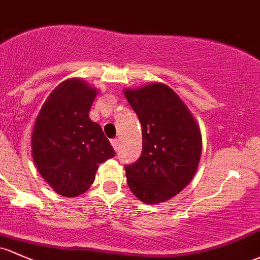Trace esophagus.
<instances>
[{"label": "esophagus", "mask_w": 260, "mask_h": 260, "mask_svg": "<svg viewBox=\"0 0 260 260\" xmlns=\"http://www.w3.org/2000/svg\"><path fill=\"white\" fill-rule=\"evenodd\" d=\"M110 142H111V145H113L114 150H115V151H118V149H119V140H118V139H113V140H111Z\"/></svg>", "instance_id": "esophagus-1"}]
</instances>
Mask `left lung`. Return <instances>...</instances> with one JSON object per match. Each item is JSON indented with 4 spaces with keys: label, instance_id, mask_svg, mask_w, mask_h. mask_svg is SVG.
<instances>
[{
    "label": "left lung",
    "instance_id": "8db88e82",
    "mask_svg": "<svg viewBox=\"0 0 260 260\" xmlns=\"http://www.w3.org/2000/svg\"><path fill=\"white\" fill-rule=\"evenodd\" d=\"M142 129L141 156L125 165L131 192L156 205L182 191L200 162L202 139L197 122L172 89L161 83L125 90Z\"/></svg>",
    "mask_w": 260,
    "mask_h": 260
}]
</instances>
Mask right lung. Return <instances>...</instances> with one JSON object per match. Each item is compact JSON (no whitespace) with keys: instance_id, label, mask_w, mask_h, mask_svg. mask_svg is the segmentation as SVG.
<instances>
[{"instance_id":"obj_1","label":"right lung","mask_w":260,"mask_h":260,"mask_svg":"<svg viewBox=\"0 0 260 260\" xmlns=\"http://www.w3.org/2000/svg\"><path fill=\"white\" fill-rule=\"evenodd\" d=\"M95 95V89L82 80H66L52 91L36 120L33 160L60 196L84 193L99 165L115 156L100 125L89 119Z\"/></svg>"}]
</instances>
